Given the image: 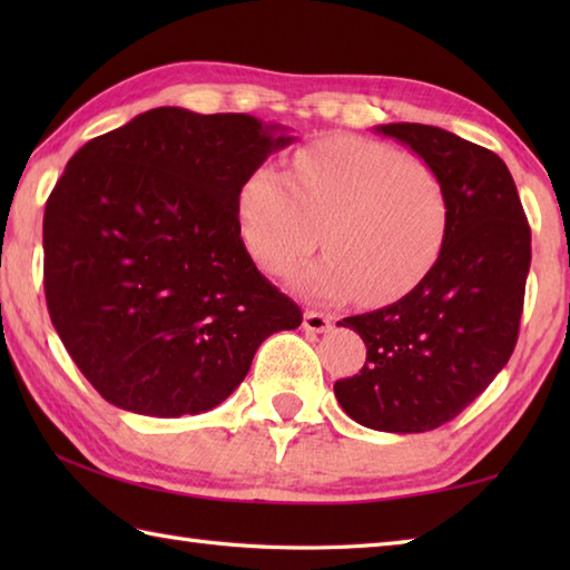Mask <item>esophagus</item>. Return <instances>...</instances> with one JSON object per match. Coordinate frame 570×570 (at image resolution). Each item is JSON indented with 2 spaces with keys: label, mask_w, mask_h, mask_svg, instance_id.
Returning <instances> with one entry per match:
<instances>
[{
  "label": "esophagus",
  "mask_w": 570,
  "mask_h": 570,
  "mask_svg": "<svg viewBox=\"0 0 570 570\" xmlns=\"http://www.w3.org/2000/svg\"><path fill=\"white\" fill-rule=\"evenodd\" d=\"M304 328L308 333H325L331 328V318L321 311H306L304 313Z\"/></svg>",
  "instance_id": "1"
}]
</instances>
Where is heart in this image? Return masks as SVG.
Wrapping results in <instances>:
<instances>
[{
	"mask_svg": "<svg viewBox=\"0 0 570 570\" xmlns=\"http://www.w3.org/2000/svg\"><path fill=\"white\" fill-rule=\"evenodd\" d=\"M237 210L242 239L264 272H292L323 239L328 254L294 286L316 301L362 294L367 304L414 292L439 262L451 223L448 186L429 161L350 135L296 151L292 176L254 168Z\"/></svg>",
	"mask_w": 570,
	"mask_h": 570,
	"instance_id": "b5f03b06",
	"label": "heart"
}]
</instances>
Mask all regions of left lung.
I'll list each match as a JSON object with an SVG mask.
<instances>
[{"label": "left lung", "mask_w": 570, "mask_h": 570, "mask_svg": "<svg viewBox=\"0 0 570 570\" xmlns=\"http://www.w3.org/2000/svg\"><path fill=\"white\" fill-rule=\"evenodd\" d=\"M439 171L451 198L445 247L394 304L337 321L367 362L335 382L343 411L374 431L423 433L455 419L514 353L531 264V229L498 154L431 125H382Z\"/></svg>", "instance_id": "8db88e82"}]
</instances>
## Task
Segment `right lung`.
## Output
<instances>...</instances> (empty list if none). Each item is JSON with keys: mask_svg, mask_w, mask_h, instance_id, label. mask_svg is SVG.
Here are the masks:
<instances>
[{"mask_svg": "<svg viewBox=\"0 0 570 570\" xmlns=\"http://www.w3.org/2000/svg\"><path fill=\"white\" fill-rule=\"evenodd\" d=\"M249 115L156 107L90 139L46 200L51 323L95 390L144 416L200 414L304 313L239 235L237 198L292 144Z\"/></svg>", "mask_w": 570, "mask_h": 570, "instance_id": "1", "label": "right lung"}]
</instances>
